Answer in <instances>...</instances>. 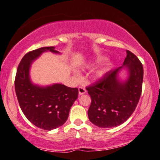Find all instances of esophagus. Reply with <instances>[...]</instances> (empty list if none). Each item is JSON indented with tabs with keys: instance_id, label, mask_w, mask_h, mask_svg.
<instances>
[{
	"instance_id": "34e87169",
	"label": "esophagus",
	"mask_w": 160,
	"mask_h": 160,
	"mask_svg": "<svg viewBox=\"0 0 160 160\" xmlns=\"http://www.w3.org/2000/svg\"><path fill=\"white\" fill-rule=\"evenodd\" d=\"M86 89H85L84 87L83 86H80L78 87V93H79V95H83V94H85L86 93Z\"/></svg>"
}]
</instances>
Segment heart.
I'll list each match as a JSON object with an SVG mask.
<instances>
[{
  "mask_svg": "<svg viewBox=\"0 0 160 160\" xmlns=\"http://www.w3.org/2000/svg\"><path fill=\"white\" fill-rule=\"evenodd\" d=\"M103 73H104L103 70H99V71H98L97 73H96V75H97V76H101L103 75Z\"/></svg>",
  "mask_w": 160,
  "mask_h": 160,
  "instance_id": "b5f03b06",
  "label": "heart"
}]
</instances>
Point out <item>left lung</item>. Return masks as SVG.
Returning a JSON list of instances; mask_svg holds the SVG:
<instances>
[{"label": "left lung", "mask_w": 160, "mask_h": 160, "mask_svg": "<svg viewBox=\"0 0 160 160\" xmlns=\"http://www.w3.org/2000/svg\"><path fill=\"white\" fill-rule=\"evenodd\" d=\"M129 71L128 80L121 82L117 74L122 67ZM143 68L139 59L129 50L123 66L112 70L101 79L87 87L92 99L89 119L101 128L117 127L124 123L135 111L142 92Z\"/></svg>", "instance_id": "8db88e82"}]
</instances>
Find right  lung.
I'll return each mask as SVG.
<instances>
[{
  "mask_svg": "<svg viewBox=\"0 0 160 160\" xmlns=\"http://www.w3.org/2000/svg\"><path fill=\"white\" fill-rule=\"evenodd\" d=\"M47 51L58 53L54 47H47L30 51L23 57L17 68L14 85L19 106L26 118L37 128L51 130L66 122L78 89L61 84L46 87L32 84L29 77L31 63Z\"/></svg>",
  "mask_w": 160,
  "mask_h": 160,
  "instance_id": "add662e5",
  "label": "right lung"
}]
</instances>
